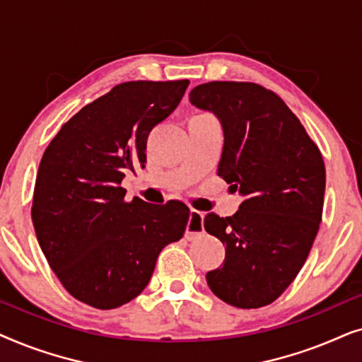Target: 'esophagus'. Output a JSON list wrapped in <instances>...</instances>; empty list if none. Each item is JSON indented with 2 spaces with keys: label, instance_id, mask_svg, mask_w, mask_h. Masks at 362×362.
Wrapping results in <instances>:
<instances>
[{
  "label": "esophagus",
  "instance_id": "obj_1",
  "mask_svg": "<svg viewBox=\"0 0 362 362\" xmlns=\"http://www.w3.org/2000/svg\"><path fill=\"white\" fill-rule=\"evenodd\" d=\"M204 232V222H202V212L191 209L189 222L186 226V239H194Z\"/></svg>",
  "mask_w": 362,
  "mask_h": 362
}]
</instances>
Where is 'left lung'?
Segmentation results:
<instances>
[{
	"label": "left lung",
	"mask_w": 362,
	"mask_h": 362,
	"mask_svg": "<svg viewBox=\"0 0 362 362\" xmlns=\"http://www.w3.org/2000/svg\"><path fill=\"white\" fill-rule=\"evenodd\" d=\"M189 102L219 118L217 175L244 197L234 216L204 217V229L226 245L224 264L207 272V285L232 306L260 308L295 280L318 234L323 156L285 102L257 83H201Z\"/></svg>",
	"instance_id": "obj_1"
}]
</instances>
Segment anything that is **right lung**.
I'll use <instances>...</instances> for the list:
<instances>
[{
    "instance_id": "obj_1",
    "label": "right lung",
    "mask_w": 362,
    "mask_h": 362,
    "mask_svg": "<svg viewBox=\"0 0 362 362\" xmlns=\"http://www.w3.org/2000/svg\"><path fill=\"white\" fill-rule=\"evenodd\" d=\"M189 81L118 83L64 123L44 151L33 197L39 245L69 293L98 310L145 290L160 252L189 222L185 202H127L122 181L145 168L146 140Z\"/></svg>"
}]
</instances>
